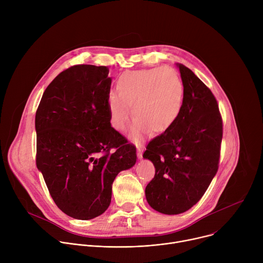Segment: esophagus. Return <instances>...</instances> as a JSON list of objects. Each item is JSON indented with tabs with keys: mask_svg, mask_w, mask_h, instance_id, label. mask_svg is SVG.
Listing matches in <instances>:
<instances>
[{
	"mask_svg": "<svg viewBox=\"0 0 263 263\" xmlns=\"http://www.w3.org/2000/svg\"><path fill=\"white\" fill-rule=\"evenodd\" d=\"M143 149H144V146H142V145H137V157H138V158H141V157H142Z\"/></svg>",
	"mask_w": 263,
	"mask_h": 263,
	"instance_id": "34e87169",
	"label": "esophagus"
}]
</instances>
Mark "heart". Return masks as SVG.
<instances>
[{
    "label": "heart",
    "instance_id": "b5f03b06",
    "mask_svg": "<svg viewBox=\"0 0 263 263\" xmlns=\"http://www.w3.org/2000/svg\"><path fill=\"white\" fill-rule=\"evenodd\" d=\"M117 91L107 98L111 126L124 131L131 109L135 120L131 137L135 140L147 130L153 134L165 131L179 117L183 104L182 81L167 66L128 72L118 80Z\"/></svg>",
    "mask_w": 263,
    "mask_h": 263
}]
</instances>
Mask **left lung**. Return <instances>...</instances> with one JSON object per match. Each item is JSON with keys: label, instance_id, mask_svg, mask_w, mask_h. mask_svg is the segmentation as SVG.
Here are the masks:
<instances>
[{"label": "left lung", "instance_id": "8db88e82", "mask_svg": "<svg viewBox=\"0 0 263 263\" xmlns=\"http://www.w3.org/2000/svg\"><path fill=\"white\" fill-rule=\"evenodd\" d=\"M183 104L177 120L146 145L143 157L155 166L145 187L153 209L180 214L196 205L215 176L220 157L222 119L212 91L189 67L179 64Z\"/></svg>", "mask_w": 263, "mask_h": 263}]
</instances>
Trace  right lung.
I'll return each instance as SVG.
<instances>
[{
  "instance_id": "add662e5",
  "label": "right lung",
  "mask_w": 263,
  "mask_h": 263,
  "mask_svg": "<svg viewBox=\"0 0 263 263\" xmlns=\"http://www.w3.org/2000/svg\"><path fill=\"white\" fill-rule=\"evenodd\" d=\"M108 73L90 64L64 69L36 110L37 168L57 207L77 219L104 213L116 177L136 162V146L110 124Z\"/></svg>"
}]
</instances>
